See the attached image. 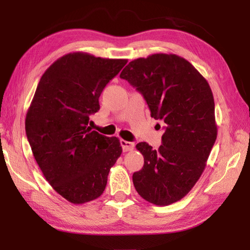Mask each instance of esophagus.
<instances>
[{
  "label": "esophagus",
  "instance_id": "1",
  "mask_svg": "<svg viewBox=\"0 0 250 250\" xmlns=\"http://www.w3.org/2000/svg\"><path fill=\"white\" fill-rule=\"evenodd\" d=\"M121 146H122V150L125 152H128V151H132L134 149V143L132 142H129V141H125V140H121Z\"/></svg>",
  "mask_w": 250,
  "mask_h": 250
}]
</instances>
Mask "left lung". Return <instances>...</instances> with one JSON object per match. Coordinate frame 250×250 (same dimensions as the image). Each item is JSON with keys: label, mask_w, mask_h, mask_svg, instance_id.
<instances>
[{"label": "left lung", "mask_w": 250, "mask_h": 250, "mask_svg": "<svg viewBox=\"0 0 250 250\" xmlns=\"http://www.w3.org/2000/svg\"><path fill=\"white\" fill-rule=\"evenodd\" d=\"M120 77L143 95L151 117L166 124L158 150L146 142L135 146L145 166L133 173L134 188L152 204H173L196 184L216 141L213 92L200 71L175 54L134 59Z\"/></svg>", "instance_id": "left-lung-1"}]
</instances>
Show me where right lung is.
I'll return each instance as SVG.
<instances>
[{"label":"right lung","instance_id":"1","mask_svg":"<svg viewBox=\"0 0 250 250\" xmlns=\"http://www.w3.org/2000/svg\"><path fill=\"white\" fill-rule=\"evenodd\" d=\"M126 59L66 54L42 76L27 110L25 130L46 181L73 204L104 193L108 174L122 153L119 139L92 131L89 116Z\"/></svg>","mask_w":250,"mask_h":250}]
</instances>
